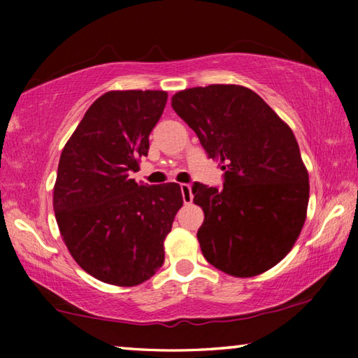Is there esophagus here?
Masks as SVG:
<instances>
[{"mask_svg": "<svg viewBox=\"0 0 358 358\" xmlns=\"http://www.w3.org/2000/svg\"><path fill=\"white\" fill-rule=\"evenodd\" d=\"M180 189H181V196H183V202L187 205V203H191L192 202V189H191V186L189 185H186V183H181L180 185Z\"/></svg>", "mask_w": 358, "mask_h": 358, "instance_id": "esophagus-1", "label": "esophagus"}]
</instances>
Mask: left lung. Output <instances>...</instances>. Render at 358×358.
Segmentation results:
<instances>
[{"label": "left lung", "instance_id": "obj_1", "mask_svg": "<svg viewBox=\"0 0 358 358\" xmlns=\"http://www.w3.org/2000/svg\"><path fill=\"white\" fill-rule=\"evenodd\" d=\"M172 107L221 162L222 189L194 183L203 210V257L235 278L270 270L287 256L306 220L310 180L286 121L252 90L208 85L181 90Z\"/></svg>", "mask_w": 358, "mask_h": 358}]
</instances>
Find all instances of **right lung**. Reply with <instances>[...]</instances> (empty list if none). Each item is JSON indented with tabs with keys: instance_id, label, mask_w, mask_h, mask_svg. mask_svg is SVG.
I'll use <instances>...</instances> for the list:
<instances>
[{
	"instance_id": "add662e5",
	"label": "right lung",
	"mask_w": 358,
	"mask_h": 358,
	"mask_svg": "<svg viewBox=\"0 0 358 358\" xmlns=\"http://www.w3.org/2000/svg\"><path fill=\"white\" fill-rule=\"evenodd\" d=\"M167 93L115 90L96 99L66 142L53 210L71 256L102 282L132 287L164 264V240L183 205L178 183L129 178L148 155V136Z\"/></svg>"
}]
</instances>
